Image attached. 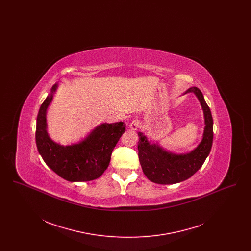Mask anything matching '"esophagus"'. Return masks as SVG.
I'll return each instance as SVG.
<instances>
[{
  "instance_id": "obj_1",
  "label": "esophagus",
  "mask_w": 251,
  "mask_h": 251,
  "mask_svg": "<svg viewBox=\"0 0 251 251\" xmlns=\"http://www.w3.org/2000/svg\"><path fill=\"white\" fill-rule=\"evenodd\" d=\"M130 129L132 130V131H136L137 129H138V127H139V121L137 120H133L131 121V123H130Z\"/></svg>"
}]
</instances>
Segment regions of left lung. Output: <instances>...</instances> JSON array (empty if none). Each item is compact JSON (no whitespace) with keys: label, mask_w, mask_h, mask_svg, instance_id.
<instances>
[{"label":"left lung","mask_w":251,"mask_h":251,"mask_svg":"<svg viewBox=\"0 0 251 251\" xmlns=\"http://www.w3.org/2000/svg\"><path fill=\"white\" fill-rule=\"evenodd\" d=\"M193 93L198 98L204 115L202 139L196 149L188 153H175L167 151L158 142L149 140L144 132L139 131L138 156L144 174L152 182L159 184H174L192 177L209 155L214 138L213 117L201 91L190 87L184 94Z\"/></svg>","instance_id":"obj_1"}]
</instances>
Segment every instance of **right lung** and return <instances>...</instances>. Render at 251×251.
Returning <instances> with one entry per match:
<instances>
[{"label": "right lung", "mask_w": 251, "mask_h": 251, "mask_svg": "<svg viewBox=\"0 0 251 251\" xmlns=\"http://www.w3.org/2000/svg\"><path fill=\"white\" fill-rule=\"evenodd\" d=\"M58 88L53 84L36 118V142L39 154L51 170L69 181H89L106 170L111 154L126 131L124 122L101 123L78 143L63 146L49 135L47 110Z\"/></svg>", "instance_id": "add662e5"}]
</instances>
